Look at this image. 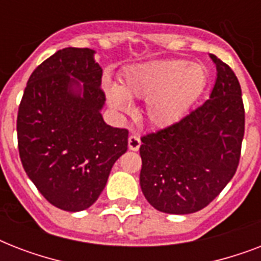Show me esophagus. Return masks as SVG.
Instances as JSON below:
<instances>
[{
	"mask_svg": "<svg viewBox=\"0 0 261 261\" xmlns=\"http://www.w3.org/2000/svg\"><path fill=\"white\" fill-rule=\"evenodd\" d=\"M139 146H141V138L137 134L130 135L128 137V149L137 151L139 149Z\"/></svg>",
	"mask_w": 261,
	"mask_h": 261,
	"instance_id": "esophagus-1",
	"label": "esophagus"
}]
</instances>
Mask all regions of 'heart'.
<instances>
[{"mask_svg":"<svg viewBox=\"0 0 261 261\" xmlns=\"http://www.w3.org/2000/svg\"><path fill=\"white\" fill-rule=\"evenodd\" d=\"M207 71L200 63L169 59L142 63L123 74L120 87L107 85L108 104L114 110H131L130 98L146 100L145 116L151 126L165 128L180 122L202 94Z\"/></svg>","mask_w":261,"mask_h":261,"instance_id":"1","label":"heart"}]
</instances>
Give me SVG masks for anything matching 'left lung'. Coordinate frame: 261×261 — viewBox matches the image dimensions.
<instances>
[{
    "label": "left lung",
    "mask_w": 261,
    "mask_h": 261,
    "mask_svg": "<svg viewBox=\"0 0 261 261\" xmlns=\"http://www.w3.org/2000/svg\"><path fill=\"white\" fill-rule=\"evenodd\" d=\"M217 80L210 97L191 114L141 138L139 184L151 206L191 214L213 202L234 176L245 130L241 87L214 54Z\"/></svg>",
    "instance_id": "left-lung-1"
}]
</instances>
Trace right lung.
Returning a JSON list of instances; mask_svg holds the SVG:
<instances>
[{
  "instance_id": "1",
  "label": "right lung",
  "mask_w": 261,
  "mask_h": 261,
  "mask_svg": "<svg viewBox=\"0 0 261 261\" xmlns=\"http://www.w3.org/2000/svg\"><path fill=\"white\" fill-rule=\"evenodd\" d=\"M94 53L57 51L31 74L18 107L22 168L53 206L71 213L97 200L114 164L127 151L128 131L102 119V69Z\"/></svg>"
}]
</instances>
